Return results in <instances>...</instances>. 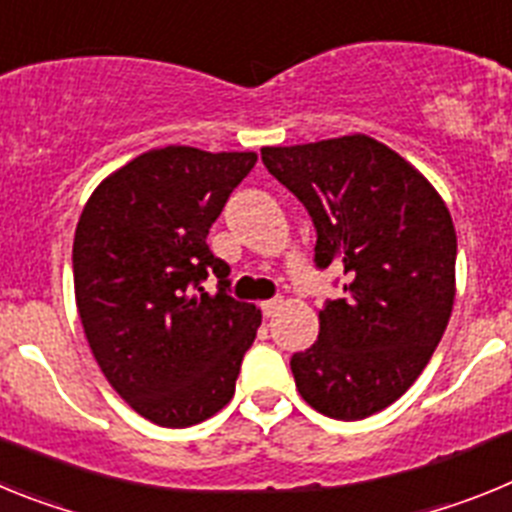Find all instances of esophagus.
I'll list each match as a JSON object with an SVG mask.
<instances>
[{
  "label": "esophagus",
  "instance_id": "esophagus-1",
  "mask_svg": "<svg viewBox=\"0 0 512 512\" xmlns=\"http://www.w3.org/2000/svg\"><path fill=\"white\" fill-rule=\"evenodd\" d=\"M282 305H284L282 297H274V300L261 302V312H264V318H274V315H277V312L282 310Z\"/></svg>",
  "mask_w": 512,
  "mask_h": 512
}]
</instances>
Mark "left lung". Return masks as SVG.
I'll return each instance as SVG.
<instances>
[{
	"mask_svg": "<svg viewBox=\"0 0 512 512\" xmlns=\"http://www.w3.org/2000/svg\"><path fill=\"white\" fill-rule=\"evenodd\" d=\"M310 212L315 266L343 271L318 341L292 356L302 400L336 420L379 413L431 361L454 307L456 230L436 189L369 135L261 148Z\"/></svg>",
	"mask_w": 512,
	"mask_h": 512,
	"instance_id": "left-lung-1",
	"label": "left lung"
}]
</instances>
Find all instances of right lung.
Here are the masks:
<instances>
[{
	"label": "right lung",
	"instance_id": "right-lung-1",
	"mask_svg": "<svg viewBox=\"0 0 512 512\" xmlns=\"http://www.w3.org/2000/svg\"><path fill=\"white\" fill-rule=\"evenodd\" d=\"M256 153L166 146L107 176L74 235L79 318L99 369L138 415L187 428L223 410L261 310L230 297L207 233ZM218 277L207 293L201 282Z\"/></svg>",
	"mask_w": 512,
	"mask_h": 512
}]
</instances>
